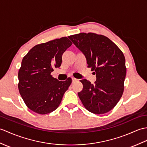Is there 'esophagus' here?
Here are the masks:
<instances>
[{"mask_svg": "<svg viewBox=\"0 0 147 147\" xmlns=\"http://www.w3.org/2000/svg\"><path fill=\"white\" fill-rule=\"evenodd\" d=\"M71 79H72L73 83H74V82H75V81H77V80L76 79V78H71Z\"/></svg>", "mask_w": 147, "mask_h": 147, "instance_id": "34e87169", "label": "esophagus"}]
</instances>
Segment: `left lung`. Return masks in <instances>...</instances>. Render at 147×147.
I'll list each match as a JSON object with an SVG mask.
<instances>
[{
  "label": "left lung",
  "instance_id": "obj_1",
  "mask_svg": "<svg viewBox=\"0 0 147 147\" xmlns=\"http://www.w3.org/2000/svg\"><path fill=\"white\" fill-rule=\"evenodd\" d=\"M86 59L88 67L94 71L96 81L91 84L80 81L83 90L78 96L87 110L94 114H104L113 108L124 90L127 69L121 51L103 35L80 33L68 37Z\"/></svg>",
  "mask_w": 147,
  "mask_h": 147
}]
</instances>
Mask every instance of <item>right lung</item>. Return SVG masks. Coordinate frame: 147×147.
<instances>
[{"instance_id": "right-lung-1", "label": "right lung", "mask_w": 147, "mask_h": 147, "mask_svg": "<svg viewBox=\"0 0 147 147\" xmlns=\"http://www.w3.org/2000/svg\"><path fill=\"white\" fill-rule=\"evenodd\" d=\"M72 45L66 37L38 44L23 57L18 73L19 91L30 110L45 115L59 107L72 82L71 78L59 81L51 75L59 68L63 54Z\"/></svg>"}]
</instances>
